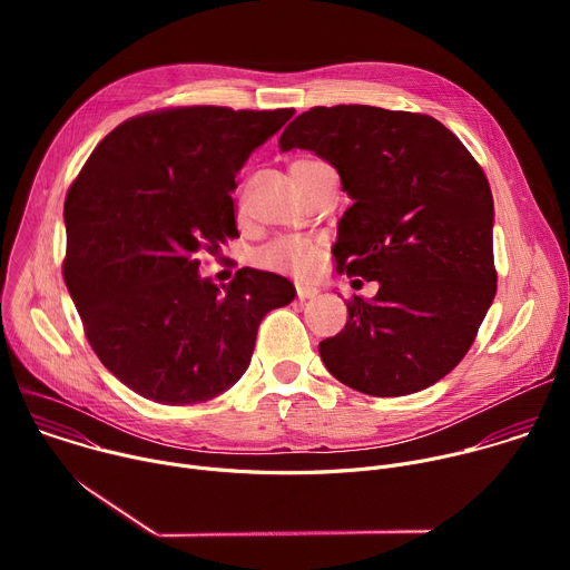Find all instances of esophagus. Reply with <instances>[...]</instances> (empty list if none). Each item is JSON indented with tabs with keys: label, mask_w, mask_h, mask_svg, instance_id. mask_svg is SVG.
I'll use <instances>...</instances> for the list:
<instances>
[{
	"label": "esophagus",
	"mask_w": 570,
	"mask_h": 570,
	"mask_svg": "<svg viewBox=\"0 0 570 570\" xmlns=\"http://www.w3.org/2000/svg\"><path fill=\"white\" fill-rule=\"evenodd\" d=\"M320 291L315 286H308V284H297V297L299 299H313Z\"/></svg>",
	"instance_id": "34e87169"
}]
</instances>
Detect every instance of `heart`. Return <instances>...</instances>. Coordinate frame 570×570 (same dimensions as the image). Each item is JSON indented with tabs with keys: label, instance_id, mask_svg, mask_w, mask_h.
I'll return each instance as SVG.
<instances>
[{
	"label": "heart",
	"instance_id": "b5f03b06",
	"mask_svg": "<svg viewBox=\"0 0 570 570\" xmlns=\"http://www.w3.org/2000/svg\"><path fill=\"white\" fill-rule=\"evenodd\" d=\"M317 259V243L302 236L279 238L262 253V262L271 268L308 273Z\"/></svg>",
	"mask_w": 570,
	"mask_h": 570
}]
</instances>
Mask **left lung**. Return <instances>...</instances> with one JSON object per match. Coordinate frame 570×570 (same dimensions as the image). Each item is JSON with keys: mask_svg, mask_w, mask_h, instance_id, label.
I'll use <instances>...</instances> for the list:
<instances>
[{"mask_svg": "<svg viewBox=\"0 0 570 570\" xmlns=\"http://www.w3.org/2000/svg\"><path fill=\"white\" fill-rule=\"evenodd\" d=\"M338 171L352 207L338 223V271L379 282L320 356L372 396L420 392L469 352L497 295L494 198L462 141L429 115L372 106L311 108L279 137Z\"/></svg>", "mask_w": 570, "mask_h": 570, "instance_id": "8db88e82", "label": "left lung"}]
</instances>
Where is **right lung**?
<instances>
[{
  "mask_svg": "<svg viewBox=\"0 0 570 570\" xmlns=\"http://www.w3.org/2000/svg\"><path fill=\"white\" fill-rule=\"evenodd\" d=\"M293 115L216 106L141 115L117 126L71 185L67 291L101 363L144 399L218 396L246 374L264 315L295 299L282 275L240 268L216 286L196 259L238 236L234 178Z\"/></svg>",
  "mask_w": 570,
  "mask_h": 570,
  "instance_id": "1",
  "label": "right lung"
}]
</instances>
